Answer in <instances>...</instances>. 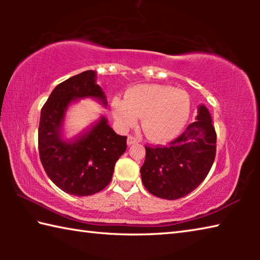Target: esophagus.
Segmentation results:
<instances>
[{
	"mask_svg": "<svg viewBox=\"0 0 260 260\" xmlns=\"http://www.w3.org/2000/svg\"><path fill=\"white\" fill-rule=\"evenodd\" d=\"M139 140L135 138L133 135H128V138H127V144L131 146V144H134V143H138Z\"/></svg>",
	"mask_w": 260,
	"mask_h": 260,
	"instance_id": "obj_1",
	"label": "esophagus"
}]
</instances>
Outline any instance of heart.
Instances as JSON below:
<instances>
[{"instance_id": "obj_1", "label": "heart", "mask_w": 260, "mask_h": 260, "mask_svg": "<svg viewBox=\"0 0 260 260\" xmlns=\"http://www.w3.org/2000/svg\"><path fill=\"white\" fill-rule=\"evenodd\" d=\"M112 113L122 128L134 126L142 117V129L149 139L167 141L186 126L190 99L184 90L170 86L140 85L127 90L126 99L112 100Z\"/></svg>"}]
</instances>
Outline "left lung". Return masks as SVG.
<instances>
[{
    "mask_svg": "<svg viewBox=\"0 0 260 260\" xmlns=\"http://www.w3.org/2000/svg\"><path fill=\"white\" fill-rule=\"evenodd\" d=\"M196 121L167 146H146L141 178L147 190L164 200H178L204 181L215 158L217 134L209 110L199 108Z\"/></svg>",
    "mask_w": 260,
    "mask_h": 260,
    "instance_id": "1",
    "label": "left lung"
}]
</instances>
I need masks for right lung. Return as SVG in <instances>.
Instances as JSON below:
<instances>
[{
  "label": "right lung",
  "mask_w": 260,
  "mask_h": 260,
  "mask_svg": "<svg viewBox=\"0 0 260 260\" xmlns=\"http://www.w3.org/2000/svg\"><path fill=\"white\" fill-rule=\"evenodd\" d=\"M83 98L98 99L107 105V98L91 70L68 79L52 90L41 109L38 133L39 153L47 175L61 190L76 196L103 190L127 148V136L114 133L104 117L74 142L60 138L68 107L72 101Z\"/></svg>",
  "instance_id": "add662e5"
}]
</instances>
